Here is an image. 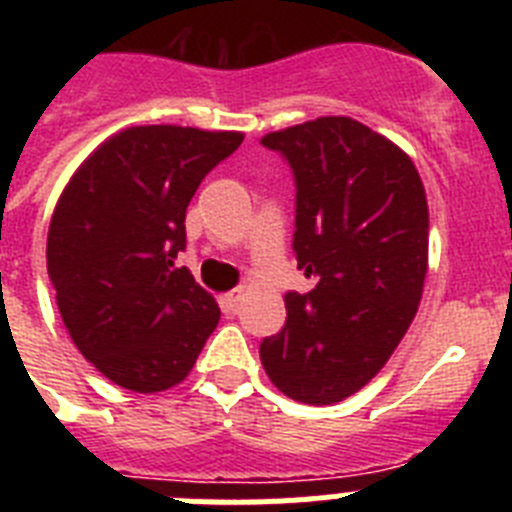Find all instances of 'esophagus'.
I'll return each instance as SVG.
<instances>
[{"label": "esophagus", "instance_id": "esophagus-1", "mask_svg": "<svg viewBox=\"0 0 512 512\" xmlns=\"http://www.w3.org/2000/svg\"><path fill=\"white\" fill-rule=\"evenodd\" d=\"M241 292H238V289H233V292H228V295H223L220 297V305H223V310L225 312H233V310H238V305H241Z\"/></svg>", "mask_w": 512, "mask_h": 512}]
</instances>
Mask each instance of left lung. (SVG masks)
<instances>
[{
	"mask_svg": "<svg viewBox=\"0 0 512 512\" xmlns=\"http://www.w3.org/2000/svg\"><path fill=\"white\" fill-rule=\"evenodd\" d=\"M295 174L297 269L318 277L284 297L287 323L261 341L279 392L333 405L359 392L408 333L428 271V202L405 151L351 117H318L261 138Z\"/></svg>",
	"mask_w": 512,
	"mask_h": 512,
	"instance_id": "8db88e82",
	"label": "left lung"
}]
</instances>
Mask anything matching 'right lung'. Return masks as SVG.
<instances>
[{
  "instance_id": "add662e5",
  "label": "right lung",
  "mask_w": 512,
  "mask_h": 512,
  "mask_svg": "<svg viewBox=\"0 0 512 512\" xmlns=\"http://www.w3.org/2000/svg\"><path fill=\"white\" fill-rule=\"evenodd\" d=\"M243 133L138 125L104 140L63 189L48 228V277L81 356L110 382L161 392L192 372L220 320L176 253L194 192Z\"/></svg>"
}]
</instances>
